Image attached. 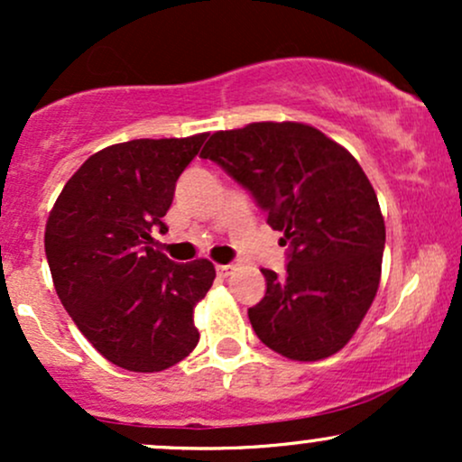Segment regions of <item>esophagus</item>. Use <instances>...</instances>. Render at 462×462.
<instances>
[{
	"mask_svg": "<svg viewBox=\"0 0 462 462\" xmlns=\"http://www.w3.org/2000/svg\"><path fill=\"white\" fill-rule=\"evenodd\" d=\"M232 272H235V264H217V273H219L221 278H227Z\"/></svg>",
	"mask_w": 462,
	"mask_h": 462,
	"instance_id": "obj_1",
	"label": "esophagus"
}]
</instances>
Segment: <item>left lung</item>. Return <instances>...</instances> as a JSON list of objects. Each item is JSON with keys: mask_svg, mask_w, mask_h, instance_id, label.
<instances>
[{"mask_svg": "<svg viewBox=\"0 0 462 462\" xmlns=\"http://www.w3.org/2000/svg\"><path fill=\"white\" fill-rule=\"evenodd\" d=\"M199 156L252 190L267 224L291 245L284 275L261 269L267 293L247 310L258 338L304 363L346 347L378 293L386 238L356 158L300 121L219 130Z\"/></svg>", "mask_w": 462, "mask_h": 462, "instance_id": "1", "label": "left lung"}]
</instances>
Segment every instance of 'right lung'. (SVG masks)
Returning a JSON list of instances; mask_svg holds the SVG:
<instances>
[{"label":"right lung","mask_w":462,"mask_h":462,"mask_svg":"<svg viewBox=\"0 0 462 462\" xmlns=\"http://www.w3.org/2000/svg\"><path fill=\"white\" fill-rule=\"evenodd\" d=\"M206 132L187 139H136L104 147L69 178L50 210L45 254L65 310L106 360L156 374L199 341L193 310L208 293L215 264L169 261L152 232L180 173Z\"/></svg>","instance_id":"obj_1"}]
</instances>
